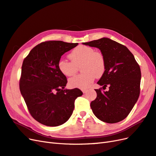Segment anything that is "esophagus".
I'll list each match as a JSON object with an SVG mask.
<instances>
[{
	"label": "esophagus",
	"instance_id": "obj_1",
	"mask_svg": "<svg viewBox=\"0 0 156 156\" xmlns=\"http://www.w3.org/2000/svg\"><path fill=\"white\" fill-rule=\"evenodd\" d=\"M82 92H83V93H86L87 91V90H86V89H82Z\"/></svg>",
	"mask_w": 156,
	"mask_h": 156
}]
</instances>
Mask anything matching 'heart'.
Returning <instances> with one entry per match:
<instances>
[{"label": "heart", "instance_id": "obj_1", "mask_svg": "<svg viewBox=\"0 0 156 156\" xmlns=\"http://www.w3.org/2000/svg\"><path fill=\"white\" fill-rule=\"evenodd\" d=\"M72 61L60 59L58 69L66 76H72L77 72V66H80L82 72L70 78L69 85L73 87L86 89L90 86L95 77L103 76L106 69L104 55L100 51H96L91 47L80 45L76 47L69 54Z\"/></svg>", "mask_w": 156, "mask_h": 156}]
</instances>
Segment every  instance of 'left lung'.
<instances>
[{
    "label": "left lung",
    "instance_id": "8db88e82",
    "mask_svg": "<svg viewBox=\"0 0 156 156\" xmlns=\"http://www.w3.org/2000/svg\"><path fill=\"white\" fill-rule=\"evenodd\" d=\"M83 45L99 49L105 58L106 69L97 83L105 90H95L97 98L91 103L95 116L108 123H118L130 113L139 99L141 72L128 48L108 38H102Z\"/></svg>",
    "mask_w": 156,
    "mask_h": 156
}]
</instances>
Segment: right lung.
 Listing matches in <instances>:
<instances>
[{"mask_svg":"<svg viewBox=\"0 0 156 156\" xmlns=\"http://www.w3.org/2000/svg\"><path fill=\"white\" fill-rule=\"evenodd\" d=\"M78 43L47 41L33 48L23 60L20 89L30 114L44 126L55 127L65 123L74 108V101L83 93L65 89L66 78L58 69L65 53Z\"/></svg>","mask_w":156,"mask_h":156,"instance_id":"right-lung-1","label":"right lung"}]
</instances>
